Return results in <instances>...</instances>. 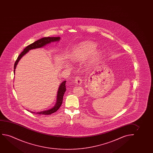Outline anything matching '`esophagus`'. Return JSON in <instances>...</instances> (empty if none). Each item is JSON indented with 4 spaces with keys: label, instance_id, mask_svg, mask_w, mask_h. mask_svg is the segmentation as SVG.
<instances>
[{
    "label": "esophagus",
    "instance_id": "34e87169",
    "mask_svg": "<svg viewBox=\"0 0 153 153\" xmlns=\"http://www.w3.org/2000/svg\"><path fill=\"white\" fill-rule=\"evenodd\" d=\"M75 82L78 85H80L82 83V79L81 78H80L79 77H77L76 78Z\"/></svg>",
    "mask_w": 153,
    "mask_h": 153
}]
</instances>
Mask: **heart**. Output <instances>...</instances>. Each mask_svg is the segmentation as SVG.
<instances>
[{
  "instance_id": "obj_1",
  "label": "heart",
  "mask_w": 153,
  "mask_h": 153,
  "mask_svg": "<svg viewBox=\"0 0 153 153\" xmlns=\"http://www.w3.org/2000/svg\"><path fill=\"white\" fill-rule=\"evenodd\" d=\"M96 48V45L94 42H87L82 43L74 53L73 59L75 61H84L92 54ZM99 55V53H97L96 56L92 58L91 62L93 63L96 60Z\"/></svg>"
}]
</instances>
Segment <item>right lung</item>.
Returning <instances> with one entry per match:
<instances>
[{
    "label": "right lung",
    "instance_id": "add662e5",
    "mask_svg": "<svg viewBox=\"0 0 153 153\" xmlns=\"http://www.w3.org/2000/svg\"><path fill=\"white\" fill-rule=\"evenodd\" d=\"M60 40V37H44V38H41L39 40L33 42V43L27 45L23 51L20 54L17 60L16 61L14 65V73H15V69L17 66V64L18 63L19 60L21 59V57L23 56L25 54L27 53L32 49H35V48H40L42 46H44L46 44L50 43L51 42H55V41H57ZM66 90V81L61 83V85L59 87L58 92H57V101L54 107L52 108V109L46 110V111H41V112H31V113H36L38 114H42V115H49L51 114L52 113H54L56 111L58 110V109L60 108L61 105L63 102V96Z\"/></svg>",
    "mask_w": 153,
    "mask_h": 153
}]
</instances>
